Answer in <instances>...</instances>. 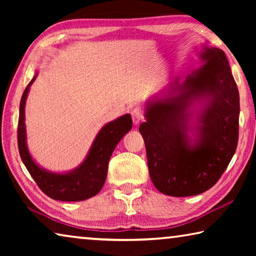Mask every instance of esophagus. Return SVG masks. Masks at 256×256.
<instances>
[{
    "label": "esophagus",
    "mask_w": 256,
    "mask_h": 256,
    "mask_svg": "<svg viewBox=\"0 0 256 256\" xmlns=\"http://www.w3.org/2000/svg\"><path fill=\"white\" fill-rule=\"evenodd\" d=\"M132 114V120L134 125H138V123L144 120V112H142L141 108H134L131 112Z\"/></svg>",
    "instance_id": "34e87169"
}]
</instances>
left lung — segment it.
Instances as JSON below:
<instances>
[{
    "mask_svg": "<svg viewBox=\"0 0 256 256\" xmlns=\"http://www.w3.org/2000/svg\"><path fill=\"white\" fill-rule=\"evenodd\" d=\"M200 68L172 76L144 102L150 178L159 192L192 196L214 186L236 151L240 94L226 54L203 46Z\"/></svg>",
    "mask_w": 256,
    "mask_h": 256,
    "instance_id": "1",
    "label": "left lung"
}]
</instances>
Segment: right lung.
<instances>
[{
	"label": "right lung",
	"mask_w": 256,
	"mask_h": 256,
	"mask_svg": "<svg viewBox=\"0 0 256 256\" xmlns=\"http://www.w3.org/2000/svg\"><path fill=\"white\" fill-rule=\"evenodd\" d=\"M38 76L34 73L32 81L21 97L18 124V146L20 157L26 168L46 196L58 201L78 202L90 198L100 192L105 184L108 162L116 146L132 128V118L125 114L104 125L97 133L86 158L74 170L52 172L42 167L32 158L27 144L24 108L30 86Z\"/></svg>",
	"instance_id": "right-lung-1"
}]
</instances>
